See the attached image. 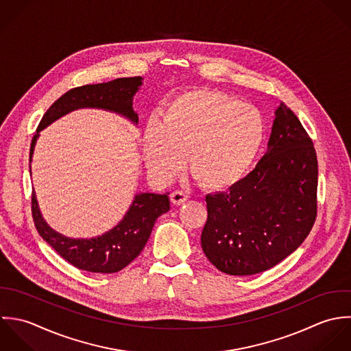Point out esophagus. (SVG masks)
Wrapping results in <instances>:
<instances>
[{
	"mask_svg": "<svg viewBox=\"0 0 351 351\" xmlns=\"http://www.w3.org/2000/svg\"><path fill=\"white\" fill-rule=\"evenodd\" d=\"M187 198H189L187 194H184L183 191H173V193L171 194V201H172V204L176 205V206L184 204V202L187 201Z\"/></svg>",
	"mask_w": 351,
	"mask_h": 351,
	"instance_id": "34e87169",
	"label": "esophagus"
}]
</instances>
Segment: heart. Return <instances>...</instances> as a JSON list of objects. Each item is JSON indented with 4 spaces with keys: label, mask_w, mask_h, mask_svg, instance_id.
<instances>
[{
    "label": "heart",
    "mask_w": 351,
    "mask_h": 351,
    "mask_svg": "<svg viewBox=\"0 0 351 351\" xmlns=\"http://www.w3.org/2000/svg\"><path fill=\"white\" fill-rule=\"evenodd\" d=\"M265 140L258 108L211 89H193L172 97L160 119L146 125L142 140L152 175L168 180L182 167L205 189L219 191L239 183Z\"/></svg>",
    "instance_id": "b5f03b06"
}]
</instances>
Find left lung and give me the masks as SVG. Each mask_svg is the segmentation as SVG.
<instances>
[{"label": "left lung", "mask_w": 351, "mask_h": 351, "mask_svg": "<svg viewBox=\"0 0 351 351\" xmlns=\"http://www.w3.org/2000/svg\"><path fill=\"white\" fill-rule=\"evenodd\" d=\"M317 156L295 114L280 101L269 150L244 179L206 195L201 244L222 273L252 276L294 252L317 215Z\"/></svg>", "instance_id": "8db88e82"}]
</instances>
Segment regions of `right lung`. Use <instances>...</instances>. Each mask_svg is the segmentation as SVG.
<instances>
[{
  "label": "right lung",
  "mask_w": 351,
  "mask_h": 351,
  "mask_svg": "<svg viewBox=\"0 0 351 351\" xmlns=\"http://www.w3.org/2000/svg\"><path fill=\"white\" fill-rule=\"evenodd\" d=\"M142 84L141 77L117 78L110 82L86 84L73 88L56 100L39 122L38 132L77 108L96 107L125 115L134 123L138 115L133 110V96ZM38 134L31 141L29 162ZM31 172V167H29ZM169 210L167 194L143 193L136 195L128 214L110 232L95 239H68L53 230L42 218L35 193L31 195V211L35 228L43 240L74 267L90 273L111 274L125 269L143 250L156 219Z\"/></svg>",
  "instance_id": "add662e5"
}]
</instances>
